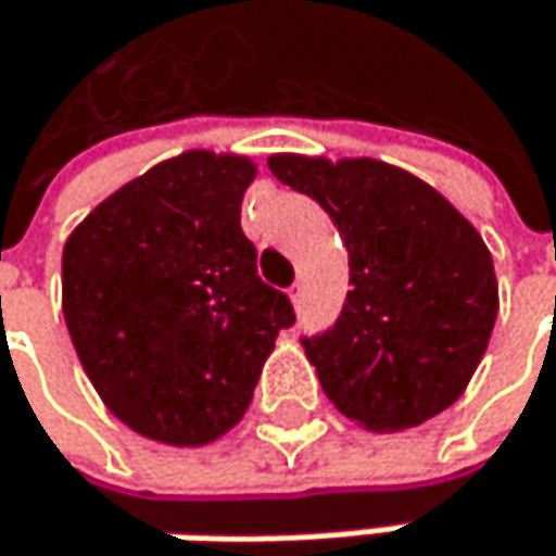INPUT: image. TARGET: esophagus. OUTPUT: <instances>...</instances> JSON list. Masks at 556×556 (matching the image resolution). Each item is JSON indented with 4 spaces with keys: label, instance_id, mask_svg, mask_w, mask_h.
Masks as SVG:
<instances>
[{
    "label": "esophagus",
    "instance_id": "1",
    "mask_svg": "<svg viewBox=\"0 0 556 556\" xmlns=\"http://www.w3.org/2000/svg\"><path fill=\"white\" fill-rule=\"evenodd\" d=\"M288 298H291V304H294V307H301V285H294V288L288 291Z\"/></svg>",
    "mask_w": 556,
    "mask_h": 556
}]
</instances>
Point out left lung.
Returning <instances> with one entry per match:
<instances>
[{"label": "left lung", "mask_w": 556, "mask_h": 556, "mask_svg": "<svg viewBox=\"0 0 556 556\" xmlns=\"http://www.w3.org/2000/svg\"><path fill=\"white\" fill-rule=\"evenodd\" d=\"M349 249L336 326L304 339L332 406L362 429L403 432L445 413L473 378L500 313L493 255L429 181L371 156L271 153Z\"/></svg>", "instance_id": "8db88e82"}]
</instances>
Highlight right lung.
<instances>
[{"label":"right lung","instance_id":"obj_1","mask_svg":"<svg viewBox=\"0 0 556 556\" xmlns=\"http://www.w3.org/2000/svg\"><path fill=\"white\" fill-rule=\"evenodd\" d=\"M255 173L240 153L185 150L108 194L63 245V319L83 371L150 442L224 439L294 323L240 227Z\"/></svg>","mask_w":556,"mask_h":556}]
</instances>
